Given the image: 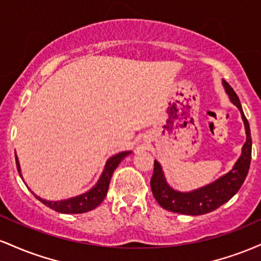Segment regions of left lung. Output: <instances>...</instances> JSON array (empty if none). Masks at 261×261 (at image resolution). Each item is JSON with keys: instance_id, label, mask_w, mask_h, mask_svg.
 I'll return each instance as SVG.
<instances>
[{"instance_id": "8db88e82", "label": "left lung", "mask_w": 261, "mask_h": 261, "mask_svg": "<svg viewBox=\"0 0 261 261\" xmlns=\"http://www.w3.org/2000/svg\"><path fill=\"white\" fill-rule=\"evenodd\" d=\"M222 83L226 93L229 95L230 101L241 112L242 119L244 122L247 140H245L243 148H242L241 157L238 158L234 167L227 174L222 175L211 184L189 191V193H181V191L170 188L166 180L161 164L157 161H154L153 175L151 178L152 194L161 205V207L168 210V211L181 215H191V216L208 214V212L222 206L224 202L229 201L238 193L245 178H247L251 160V136L249 122L245 118L238 95L236 94L232 87L226 81H223Z\"/></svg>"}]
</instances>
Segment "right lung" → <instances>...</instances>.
Returning a JSON list of instances; mask_svg holds the SVG:
<instances>
[{"label": "right lung", "instance_id": "add662e5", "mask_svg": "<svg viewBox=\"0 0 261 261\" xmlns=\"http://www.w3.org/2000/svg\"><path fill=\"white\" fill-rule=\"evenodd\" d=\"M130 153L131 151H125L113 155V157H110L109 160L107 161L106 167H104L103 173H101L99 180H98L97 184H95L91 190H88L87 193L82 194V195L70 197V199H66V200H60V201H49V200H44L41 199V197L37 196L34 193L33 194H34V196L37 197L38 200H40L45 206L55 210V211L58 212H61V214H83V212L91 211V210L95 208L97 206H99L101 201L104 200V197L107 196L108 188H109V182H110V179H112L114 170H115L116 167L119 166V163H120V162ZM16 164H17L18 173H19L20 178H22L19 161H18L17 154H16Z\"/></svg>", "mask_w": 261, "mask_h": 261}]
</instances>
